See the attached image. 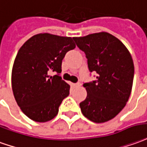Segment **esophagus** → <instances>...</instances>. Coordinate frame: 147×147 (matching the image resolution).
Listing matches in <instances>:
<instances>
[{"label": "esophagus", "mask_w": 147, "mask_h": 147, "mask_svg": "<svg viewBox=\"0 0 147 147\" xmlns=\"http://www.w3.org/2000/svg\"><path fill=\"white\" fill-rule=\"evenodd\" d=\"M73 85L75 88H79V87H80L81 84L80 83H76V84H74Z\"/></svg>", "instance_id": "esophagus-1"}]
</instances>
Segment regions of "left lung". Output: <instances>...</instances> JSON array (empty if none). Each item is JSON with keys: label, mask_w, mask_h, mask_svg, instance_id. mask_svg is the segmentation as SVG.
<instances>
[{"label": "left lung", "mask_w": 147, "mask_h": 147, "mask_svg": "<svg viewBox=\"0 0 147 147\" xmlns=\"http://www.w3.org/2000/svg\"><path fill=\"white\" fill-rule=\"evenodd\" d=\"M73 40L85 53L89 71L97 74L96 80L84 84L88 95L80 103L81 111L94 123L112 119L131 95L134 72L131 54L119 39L107 32Z\"/></svg>", "instance_id": "8db88e82"}]
</instances>
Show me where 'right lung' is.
<instances>
[{
    "label": "right lung",
    "mask_w": 147,
    "mask_h": 147,
    "mask_svg": "<svg viewBox=\"0 0 147 147\" xmlns=\"http://www.w3.org/2000/svg\"><path fill=\"white\" fill-rule=\"evenodd\" d=\"M75 48L73 38L40 33L20 49L13 63L12 88L17 104L29 119L45 123L58 114L70 91V85L59 76L62 60ZM52 72L57 74L51 77Z\"/></svg>",
    "instance_id": "right-lung-1"
}]
</instances>
